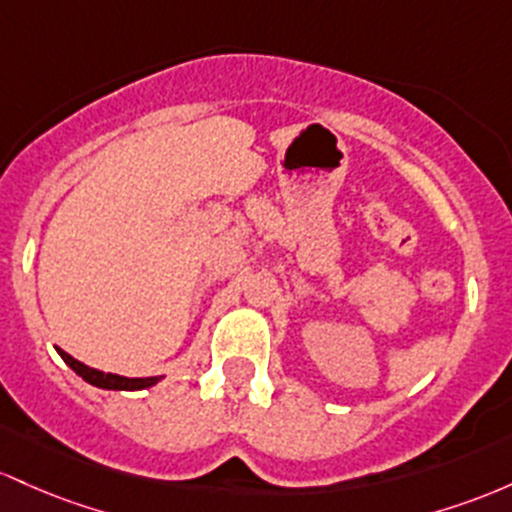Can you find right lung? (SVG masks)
<instances>
[{
	"label": "right lung",
	"instance_id": "obj_1",
	"mask_svg": "<svg viewBox=\"0 0 512 512\" xmlns=\"http://www.w3.org/2000/svg\"><path fill=\"white\" fill-rule=\"evenodd\" d=\"M57 353H60V358L65 360V363L70 365L84 382L94 384V387L99 389H111V392H140V389L154 387V384L162 380V377H120V375H113V372H101V370H94V367L79 363V360H74L72 355L65 353L62 348H57Z\"/></svg>",
	"mask_w": 512,
	"mask_h": 512
}]
</instances>
